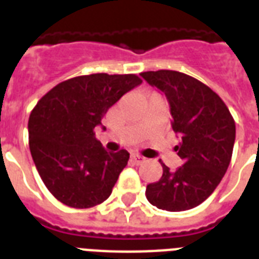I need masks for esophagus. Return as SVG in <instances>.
I'll list each match as a JSON object with an SVG mask.
<instances>
[{
    "label": "esophagus",
    "mask_w": 259,
    "mask_h": 259,
    "mask_svg": "<svg viewBox=\"0 0 259 259\" xmlns=\"http://www.w3.org/2000/svg\"><path fill=\"white\" fill-rule=\"evenodd\" d=\"M132 161L136 164V165H141V164H144L145 162V157H142V156H140V154H132Z\"/></svg>",
    "instance_id": "34e87169"
}]
</instances>
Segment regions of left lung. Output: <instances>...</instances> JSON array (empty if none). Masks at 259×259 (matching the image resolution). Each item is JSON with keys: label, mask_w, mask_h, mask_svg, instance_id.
<instances>
[{"label": "left lung", "mask_w": 259, "mask_h": 259, "mask_svg": "<svg viewBox=\"0 0 259 259\" xmlns=\"http://www.w3.org/2000/svg\"><path fill=\"white\" fill-rule=\"evenodd\" d=\"M165 94L172 129L181 138L175 146L184 165L162 164V176L146 187L150 204L166 211H185L201 204L225 176L233 156L235 122L226 103L200 80L170 70L140 74Z\"/></svg>", "instance_id": "left-lung-1"}]
</instances>
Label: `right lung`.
Segmentation results:
<instances>
[{"label":"right lung","instance_id":"add662e5","mask_svg":"<svg viewBox=\"0 0 259 259\" xmlns=\"http://www.w3.org/2000/svg\"><path fill=\"white\" fill-rule=\"evenodd\" d=\"M141 83L134 74L83 75L59 83L34 106L28 122L30 154L42 183L63 204L90 208L111 195L129 153L105 150L94 130Z\"/></svg>","mask_w":259,"mask_h":259}]
</instances>
